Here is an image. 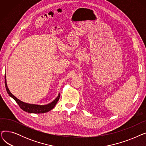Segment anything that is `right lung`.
Masks as SVG:
<instances>
[{"label": "right lung", "mask_w": 146, "mask_h": 146, "mask_svg": "<svg viewBox=\"0 0 146 146\" xmlns=\"http://www.w3.org/2000/svg\"><path fill=\"white\" fill-rule=\"evenodd\" d=\"M5 87L7 94L9 95L10 96H11L14 100L17 102V103L18 104L20 108L24 110L25 112H29V113H42L47 112L51 110L57 104V102L58 101L60 98V94H58V96L56 98L54 101H53L52 102L45 105H34V104H29L27 103L23 102L19 100L18 98H17L14 95H13L11 92L9 91L8 88L6 84V75L5 76Z\"/></svg>", "instance_id": "obj_1"}]
</instances>
